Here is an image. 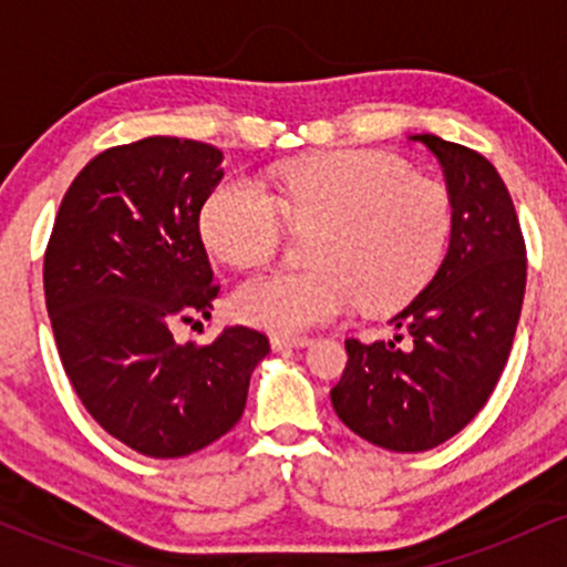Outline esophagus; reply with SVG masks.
Listing matches in <instances>:
<instances>
[{"mask_svg": "<svg viewBox=\"0 0 567 567\" xmlns=\"http://www.w3.org/2000/svg\"><path fill=\"white\" fill-rule=\"evenodd\" d=\"M309 338L306 336H271V349L282 351V349H303L309 347Z\"/></svg>", "mask_w": 567, "mask_h": 567, "instance_id": "1", "label": "esophagus"}]
</instances>
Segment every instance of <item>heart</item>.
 <instances>
[{"label":"heart","mask_w":567,"mask_h":567,"mask_svg":"<svg viewBox=\"0 0 567 567\" xmlns=\"http://www.w3.org/2000/svg\"><path fill=\"white\" fill-rule=\"evenodd\" d=\"M277 199L247 175L220 181L199 229L231 266L269 261L290 226L311 237V269H269L231 292L234 317L271 333H301L347 315L405 303L437 269L453 231V199L440 181L413 175L381 152H330L285 167Z\"/></svg>","instance_id":"1"}]
</instances>
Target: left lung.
Masks as SVG:
<instances>
[{"mask_svg": "<svg viewBox=\"0 0 567 567\" xmlns=\"http://www.w3.org/2000/svg\"><path fill=\"white\" fill-rule=\"evenodd\" d=\"M424 143L453 199L447 256L432 282L389 320L392 341H347L330 400L351 432L394 453H421L458 434L493 394L523 311L525 239L512 197L483 154Z\"/></svg>", "mask_w": 567, "mask_h": 567, "instance_id": "8db88e82", "label": "left lung"}]
</instances>
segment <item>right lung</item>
I'll list each match as a JSON object with an SVG mask.
<instances>
[{
    "label": "right lung",
    "instance_id": "obj_1",
    "mask_svg": "<svg viewBox=\"0 0 567 567\" xmlns=\"http://www.w3.org/2000/svg\"><path fill=\"white\" fill-rule=\"evenodd\" d=\"M210 143L152 135L106 148L69 186L44 250V301L71 386L112 437L181 458L243 419L269 338L234 324L207 347L173 328L210 317L218 285L199 210L224 178Z\"/></svg>",
    "mask_w": 567,
    "mask_h": 567
}]
</instances>
